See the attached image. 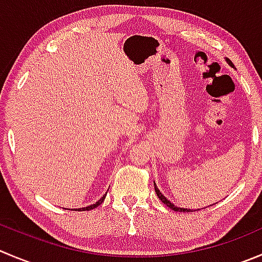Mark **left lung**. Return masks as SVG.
Masks as SVG:
<instances>
[{"instance_id":"left-lung-1","label":"left lung","mask_w":262,"mask_h":262,"mask_svg":"<svg viewBox=\"0 0 262 262\" xmlns=\"http://www.w3.org/2000/svg\"><path fill=\"white\" fill-rule=\"evenodd\" d=\"M228 62H229L230 65H232V67H234V65H233V63L230 62L229 60H228ZM155 192H156L157 197H159V199L161 200V201H162V204H165V205H166L167 207H170V209H171V210H174V211H180V212H189V211H190V210H187V209H182V207H177V206H174V205H172L171 202H170V201H167V199H166V197H165V195H162V193L160 192L159 189H157V187H156V185H155Z\"/></svg>"}]
</instances>
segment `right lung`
<instances>
[{"label":"right lung","mask_w":262,"mask_h":262,"mask_svg":"<svg viewBox=\"0 0 262 262\" xmlns=\"http://www.w3.org/2000/svg\"><path fill=\"white\" fill-rule=\"evenodd\" d=\"M106 193H107V192H106ZM105 197H106V194L103 195V197H102V199L100 200V201H98V202H96V204L91 205V206H88V207H83V209H78V210H80V211H85V210H92V209H95V207L100 206V205L102 204V202H103V200H105Z\"/></svg>","instance_id":"obj_1"}]
</instances>
